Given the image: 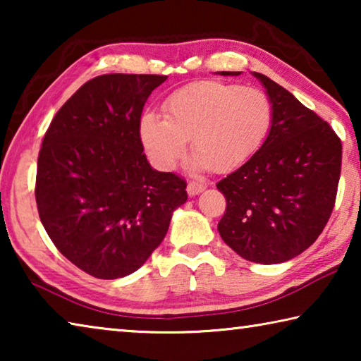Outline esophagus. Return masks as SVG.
I'll return each instance as SVG.
<instances>
[{"mask_svg": "<svg viewBox=\"0 0 361 361\" xmlns=\"http://www.w3.org/2000/svg\"><path fill=\"white\" fill-rule=\"evenodd\" d=\"M207 186L204 183H199V181H189L188 183V194L189 195H197L204 191Z\"/></svg>", "mask_w": 361, "mask_h": 361, "instance_id": "esophagus-1", "label": "esophagus"}]
</instances>
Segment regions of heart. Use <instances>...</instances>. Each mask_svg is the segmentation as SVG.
Wrapping results in <instances>:
<instances>
[{
    "label": "heart",
    "mask_w": 361,
    "mask_h": 361,
    "mask_svg": "<svg viewBox=\"0 0 361 361\" xmlns=\"http://www.w3.org/2000/svg\"><path fill=\"white\" fill-rule=\"evenodd\" d=\"M162 116L145 113L140 138L164 169L186 152L212 172H229L252 157L272 126V102L262 90L221 81H197L176 89L162 103Z\"/></svg>",
    "instance_id": "b5f03b06"
}]
</instances>
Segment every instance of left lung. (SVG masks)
<instances>
[{
    "mask_svg": "<svg viewBox=\"0 0 361 361\" xmlns=\"http://www.w3.org/2000/svg\"><path fill=\"white\" fill-rule=\"evenodd\" d=\"M255 76L272 102V126L261 148L216 183L226 197L218 232L242 258L277 264L307 250L325 229L338 194L342 145L295 95L261 73Z\"/></svg>",
    "mask_w": 361,
    "mask_h": 361,
    "instance_id": "1",
    "label": "left lung"
}]
</instances>
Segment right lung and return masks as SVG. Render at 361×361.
<instances>
[{"label": "right lung", "instance_id": "right-lung-1", "mask_svg": "<svg viewBox=\"0 0 361 361\" xmlns=\"http://www.w3.org/2000/svg\"><path fill=\"white\" fill-rule=\"evenodd\" d=\"M167 76L102 75L59 109L42 140L35 197L41 223L66 259L89 276L135 272L186 202V180L152 170L140 119Z\"/></svg>", "mask_w": 361, "mask_h": 361}]
</instances>
